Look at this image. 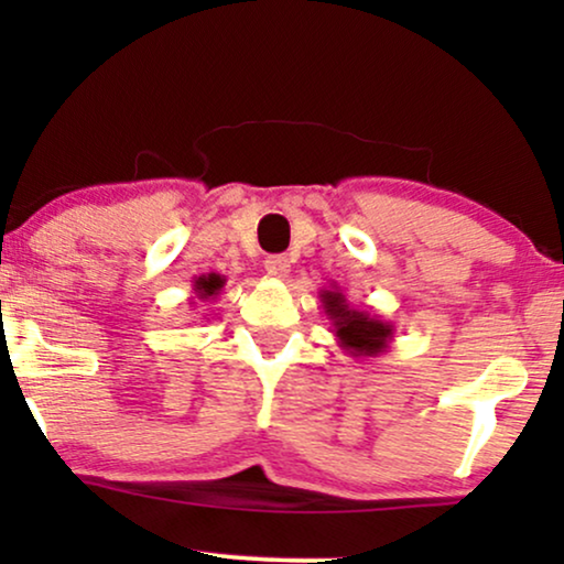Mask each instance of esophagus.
<instances>
[{
	"label": "esophagus",
	"instance_id": "34e87169",
	"mask_svg": "<svg viewBox=\"0 0 564 564\" xmlns=\"http://www.w3.org/2000/svg\"><path fill=\"white\" fill-rule=\"evenodd\" d=\"M264 267H267L269 274L280 276V280H284V276L290 274V259L282 257V253H274V257H269L264 261Z\"/></svg>",
	"mask_w": 564,
	"mask_h": 564
}]
</instances>
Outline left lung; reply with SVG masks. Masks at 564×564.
<instances>
[{
    "instance_id": "obj_1",
    "label": "left lung",
    "mask_w": 564,
    "mask_h": 564,
    "mask_svg": "<svg viewBox=\"0 0 564 564\" xmlns=\"http://www.w3.org/2000/svg\"><path fill=\"white\" fill-rule=\"evenodd\" d=\"M323 313L328 315L330 330H334L336 344L354 359H372L382 357L390 349V341L395 338V326L390 321H382L380 315L369 311H357L349 305V300L336 284L330 290H321Z\"/></svg>"
}]
</instances>
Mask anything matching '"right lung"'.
Returning <instances> with one entry per match:
<instances>
[{
	"instance_id": "1",
	"label": "right lung",
	"mask_w": 564,
	"mask_h": 564,
	"mask_svg": "<svg viewBox=\"0 0 564 564\" xmlns=\"http://www.w3.org/2000/svg\"><path fill=\"white\" fill-rule=\"evenodd\" d=\"M195 295L199 303H213V300H218V295L223 292V288H226V276L223 274H203V276H195Z\"/></svg>"
}]
</instances>
